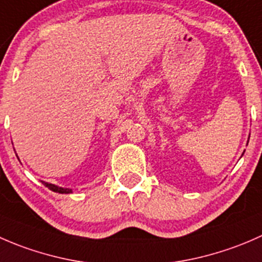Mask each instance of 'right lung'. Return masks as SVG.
Here are the masks:
<instances>
[{
  "mask_svg": "<svg viewBox=\"0 0 262 262\" xmlns=\"http://www.w3.org/2000/svg\"><path fill=\"white\" fill-rule=\"evenodd\" d=\"M41 182H43V184L46 185L49 190H52V191H54V192H59V194H70V192H72V190L67 189V187H60V186H57V185H54V184H49V182H44V181H41Z\"/></svg>",
  "mask_w": 262,
  "mask_h": 262,
  "instance_id": "obj_1",
  "label": "right lung"
}]
</instances>
